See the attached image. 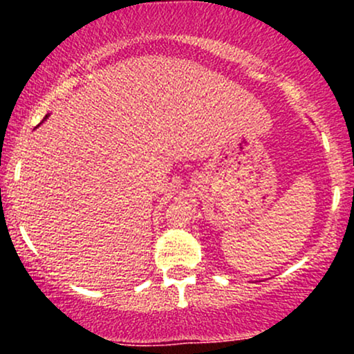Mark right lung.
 I'll return each instance as SVG.
<instances>
[{"instance_id":"1","label":"right lung","mask_w":354,"mask_h":354,"mask_svg":"<svg viewBox=\"0 0 354 354\" xmlns=\"http://www.w3.org/2000/svg\"><path fill=\"white\" fill-rule=\"evenodd\" d=\"M46 118H48V115H46V116H44V120H46Z\"/></svg>"}]
</instances>
